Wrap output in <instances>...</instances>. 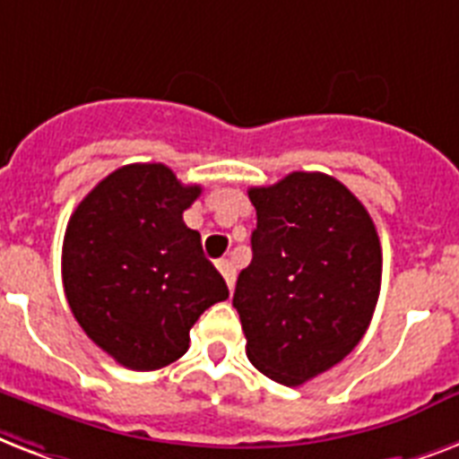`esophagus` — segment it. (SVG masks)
Listing matches in <instances>:
<instances>
[{"instance_id":"obj_1","label":"esophagus","mask_w":459,"mask_h":459,"mask_svg":"<svg viewBox=\"0 0 459 459\" xmlns=\"http://www.w3.org/2000/svg\"><path fill=\"white\" fill-rule=\"evenodd\" d=\"M218 270H220V274L225 277L230 291H232V289H234V280H237V270H234V265L227 258H222V260H218Z\"/></svg>"}]
</instances>
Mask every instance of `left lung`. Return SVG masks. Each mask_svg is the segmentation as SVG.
<instances>
[{
    "label": "left lung",
    "instance_id": "left-lung-1",
    "mask_svg": "<svg viewBox=\"0 0 459 459\" xmlns=\"http://www.w3.org/2000/svg\"><path fill=\"white\" fill-rule=\"evenodd\" d=\"M253 260L232 306L253 368L284 386L327 372L365 336L381 287V244L368 208L325 172L251 186Z\"/></svg>",
    "mask_w": 459,
    "mask_h": 459
}]
</instances>
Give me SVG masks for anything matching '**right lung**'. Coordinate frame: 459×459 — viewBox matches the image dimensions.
<instances>
[{
  "label": "right lung",
  "mask_w": 459,
  "mask_h": 459,
  "mask_svg": "<svg viewBox=\"0 0 459 459\" xmlns=\"http://www.w3.org/2000/svg\"><path fill=\"white\" fill-rule=\"evenodd\" d=\"M201 194L163 163H132L68 220L61 274L84 333L123 368L152 372L189 348L201 313L230 296L182 212Z\"/></svg>",
  "instance_id": "1"
}]
</instances>
